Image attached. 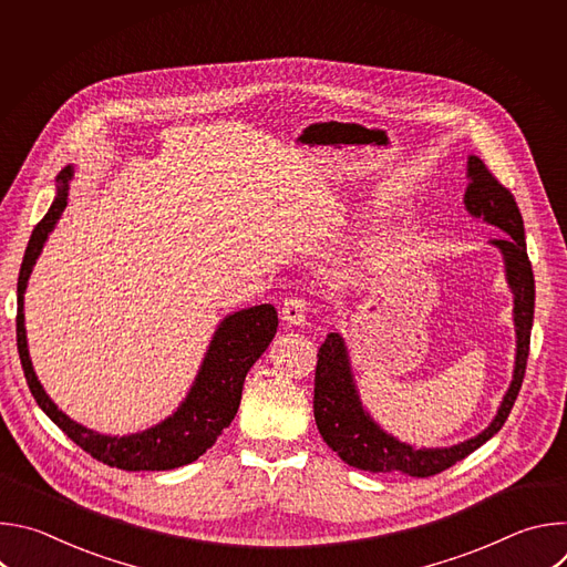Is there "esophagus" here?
Wrapping results in <instances>:
<instances>
[{
	"label": "esophagus",
	"instance_id": "1",
	"mask_svg": "<svg viewBox=\"0 0 567 567\" xmlns=\"http://www.w3.org/2000/svg\"><path fill=\"white\" fill-rule=\"evenodd\" d=\"M285 326L289 328H302L307 326V305L302 298H287L280 311Z\"/></svg>",
	"mask_w": 567,
	"mask_h": 567
}]
</instances>
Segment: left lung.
Returning <instances> with one entry per match:
<instances>
[{
  "label": "left lung",
  "mask_w": 567,
  "mask_h": 567,
  "mask_svg": "<svg viewBox=\"0 0 567 567\" xmlns=\"http://www.w3.org/2000/svg\"><path fill=\"white\" fill-rule=\"evenodd\" d=\"M466 190L464 208L471 217L487 221L505 233V237L492 239L505 262V280L514 293V332L516 357L512 383L501 401L496 417L477 435L457 442L453 446L417 449L409 442L390 435L363 406L350 352L341 334H328L318 350L316 379H313V417L320 437L337 451V455L361 471L370 473H406L413 477H429L442 473L468 453L492 440L507 422L514 401L518 396L525 365L529 357V334L534 320V274L527 258L523 215L514 195L496 182L477 156L466 161Z\"/></svg>",
  "instance_id": "obj_1"
}]
</instances>
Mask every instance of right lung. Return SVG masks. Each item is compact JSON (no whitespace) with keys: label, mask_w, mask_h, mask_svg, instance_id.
<instances>
[{"label":"right lung","mask_w":567,"mask_h":567,"mask_svg":"<svg viewBox=\"0 0 567 567\" xmlns=\"http://www.w3.org/2000/svg\"><path fill=\"white\" fill-rule=\"evenodd\" d=\"M71 179L73 166H66L58 175L55 197L47 215L31 233L18 278V352L31 394L47 417L58 429H62L69 440H73L80 449L103 464L123 471H171L190 464L217 442L224 429L230 426L239 409L241 385H245L247 372L265 354L276 337L278 311L274 305L265 302L224 316L208 343L186 399L173 415L161 420L158 424L130 435H105L73 422L55 406L40 383L31 363L24 328L27 285L51 230L66 208Z\"/></svg>","instance_id":"right-lung-1"}]
</instances>
